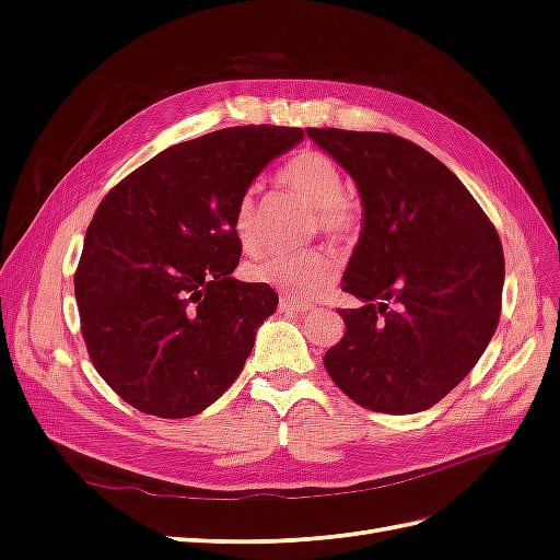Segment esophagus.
Wrapping results in <instances>:
<instances>
[{"label": "esophagus", "mask_w": 560, "mask_h": 560, "mask_svg": "<svg viewBox=\"0 0 560 560\" xmlns=\"http://www.w3.org/2000/svg\"><path fill=\"white\" fill-rule=\"evenodd\" d=\"M313 306L306 301H299V299H292V296H280V311L282 313H306Z\"/></svg>", "instance_id": "1"}]
</instances>
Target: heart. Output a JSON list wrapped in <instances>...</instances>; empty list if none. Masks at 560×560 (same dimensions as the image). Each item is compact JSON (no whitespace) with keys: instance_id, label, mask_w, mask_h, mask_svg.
<instances>
[{"instance_id":"heart-1","label":"heart","mask_w":560,"mask_h":560,"mask_svg":"<svg viewBox=\"0 0 560 560\" xmlns=\"http://www.w3.org/2000/svg\"><path fill=\"white\" fill-rule=\"evenodd\" d=\"M280 184L299 194L315 208V224L331 241H348L360 226V210L354 200L343 194V171L329 154L317 149H303L287 161L280 173ZM233 231L245 249L259 243V202L257 194L245 191L233 210ZM254 282H264L296 299L315 296L334 276V264L327 252H270L247 266Z\"/></svg>"}]
</instances>
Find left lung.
<instances>
[{
	"label": "left lung",
	"instance_id": "left-lung-1",
	"mask_svg": "<svg viewBox=\"0 0 560 560\" xmlns=\"http://www.w3.org/2000/svg\"><path fill=\"white\" fill-rule=\"evenodd\" d=\"M350 173L364 208L325 369L369 411L418 413L460 383L498 329L504 254L495 226L448 167L393 132L308 128Z\"/></svg>",
	"mask_w": 560,
	"mask_h": 560
}]
</instances>
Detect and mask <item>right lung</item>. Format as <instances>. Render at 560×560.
<instances>
[{
	"label": "right lung",
	"instance_id": "1",
	"mask_svg": "<svg viewBox=\"0 0 560 560\" xmlns=\"http://www.w3.org/2000/svg\"><path fill=\"white\" fill-rule=\"evenodd\" d=\"M301 140L284 126L214 130L167 147L97 206L74 273L81 334L138 411L189 418L238 378L278 294L231 276L243 252L233 210Z\"/></svg>",
	"mask_w": 560,
	"mask_h": 560
}]
</instances>
